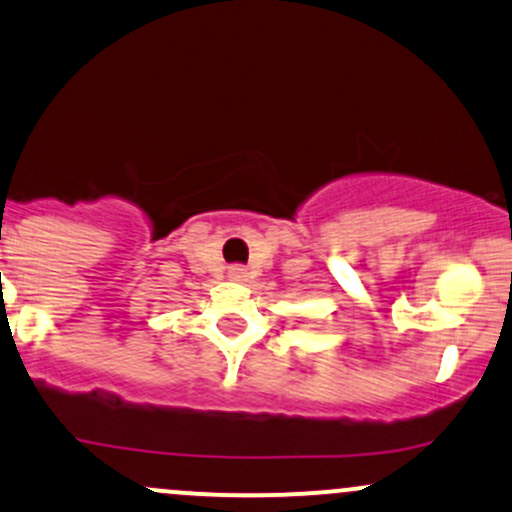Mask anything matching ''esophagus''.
Returning <instances> with one entry per match:
<instances>
[{
    "instance_id": "obj_1",
    "label": "esophagus",
    "mask_w": 512,
    "mask_h": 512,
    "mask_svg": "<svg viewBox=\"0 0 512 512\" xmlns=\"http://www.w3.org/2000/svg\"><path fill=\"white\" fill-rule=\"evenodd\" d=\"M228 277L233 279V282H245L247 269H245V267H240V265H233V267L228 269Z\"/></svg>"
}]
</instances>
